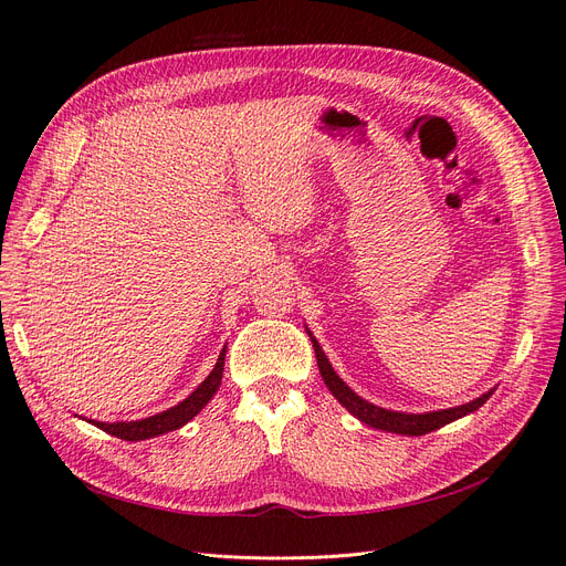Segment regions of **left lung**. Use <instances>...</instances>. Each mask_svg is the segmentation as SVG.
Wrapping results in <instances>:
<instances>
[{
    "mask_svg": "<svg viewBox=\"0 0 566 566\" xmlns=\"http://www.w3.org/2000/svg\"><path fill=\"white\" fill-rule=\"evenodd\" d=\"M312 337V345L316 352V364L321 370V378L325 382V387L331 389L333 397L345 406L354 418H358L361 422H366L368 427H375V430H385L391 434H403V437H420L427 432H434L439 427L449 424L458 418H465L470 413H474L476 408H482L491 394L495 389H489L482 397H476L474 401H468L462 406H453V408H441V410H427V413H401V410H389V408H380L370 401H366L364 397H358V394L339 378V375L333 370L331 361L325 358L318 339L310 333Z\"/></svg>",
    "mask_w": 566,
    "mask_h": 566,
    "instance_id": "8db88e82",
    "label": "left lung"
}]
</instances>
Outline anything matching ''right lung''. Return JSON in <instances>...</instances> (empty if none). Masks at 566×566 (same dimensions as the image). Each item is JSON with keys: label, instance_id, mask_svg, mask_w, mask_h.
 <instances>
[{"label": "right lung", "instance_id": "obj_1", "mask_svg": "<svg viewBox=\"0 0 566 566\" xmlns=\"http://www.w3.org/2000/svg\"><path fill=\"white\" fill-rule=\"evenodd\" d=\"M224 358H227V347L221 349L217 364L212 368V373L205 378L184 401H179L177 406L163 410L158 416H150L144 420H119V422H98V420H90L98 430H104L117 439L125 441H144V439H153L160 437L165 432H172L184 427L188 420H193L200 410L208 406V401L214 397L219 385H221V375H224Z\"/></svg>", "mask_w": 566, "mask_h": 566}]
</instances>
